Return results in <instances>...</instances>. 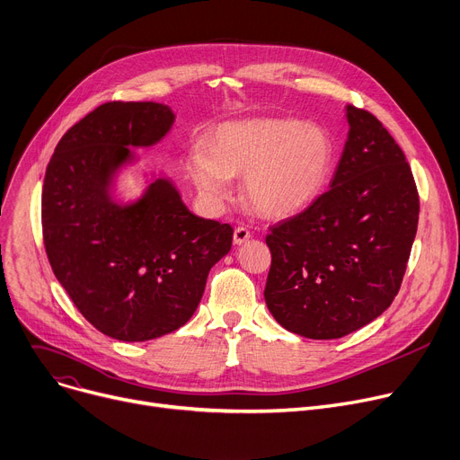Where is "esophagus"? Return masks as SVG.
Wrapping results in <instances>:
<instances>
[{"label":"esophagus","instance_id":"34e87169","mask_svg":"<svg viewBox=\"0 0 460 460\" xmlns=\"http://www.w3.org/2000/svg\"><path fill=\"white\" fill-rule=\"evenodd\" d=\"M250 236H252L250 229H248V227H243V226L236 227V229H234V233H233V240H234L236 246H240V243H243V242H248V240H250Z\"/></svg>","mask_w":460,"mask_h":460}]
</instances>
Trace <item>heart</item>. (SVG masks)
I'll list each match as a JSON object with an SVG mask.
<instances>
[{
    "instance_id": "b5f03b06",
    "label": "heart",
    "mask_w": 460,
    "mask_h": 460,
    "mask_svg": "<svg viewBox=\"0 0 460 460\" xmlns=\"http://www.w3.org/2000/svg\"><path fill=\"white\" fill-rule=\"evenodd\" d=\"M194 149L189 175L199 196L220 205L231 177L243 175V194L268 218H283L311 205L332 168V142L325 129L296 119L229 121Z\"/></svg>"
}]
</instances>
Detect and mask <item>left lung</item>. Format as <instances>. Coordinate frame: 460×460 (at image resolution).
Wrapping results in <instances>:
<instances>
[{
    "label": "left lung",
    "mask_w": 460,
    "mask_h": 460,
    "mask_svg": "<svg viewBox=\"0 0 460 460\" xmlns=\"http://www.w3.org/2000/svg\"><path fill=\"white\" fill-rule=\"evenodd\" d=\"M346 112L349 133L331 189L266 236L268 311L314 341L342 339L390 307L418 229L405 153L372 112Z\"/></svg>",
    "instance_id": "8db88e82"
}]
</instances>
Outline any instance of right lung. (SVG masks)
<instances>
[{
  "label": "right lung",
  "mask_w": 460,
  "mask_h": 460,
  "mask_svg": "<svg viewBox=\"0 0 460 460\" xmlns=\"http://www.w3.org/2000/svg\"><path fill=\"white\" fill-rule=\"evenodd\" d=\"M173 119L163 103H103L65 133L46 168L51 270L79 313L116 341H153L185 325L233 243V227L192 214L170 179L128 205L111 196L116 172L135 159L131 147L157 144Z\"/></svg>",
  "instance_id": "obj_1"
}]
</instances>
